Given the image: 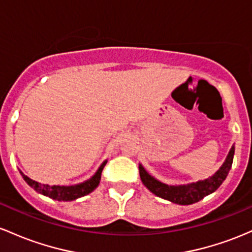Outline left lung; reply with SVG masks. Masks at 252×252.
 I'll return each instance as SVG.
<instances>
[{
	"label": "left lung",
	"instance_id": "left-lung-1",
	"mask_svg": "<svg viewBox=\"0 0 252 252\" xmlns=\"http://www.w3.org/2000/svg\"><path fill=\"white\" fill-rule=\"evenodd\" d=\"M233 156L234 145H232L225 162L220 166L219 170H217L208 179L187 183V185L172 186L160 182L159 180L155 179L152 175H150L141 164H139L140 179L143 185L156 196L168 200L172 203H177V205H191V203L202 200L207 195L214 193L221 186L232 166Z\"/></svg>",
	"mask_w": 252,
	"mask_h": 252
}]
</instances>
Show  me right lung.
<instances>
[{
	"label": "right lung",
	"mask_w": 252,
	"mask_h": 252,
	"mask_svg": "<svg viewBox=\"0 0 252 252\" xmlns=\"http://www.w3.org/2000/svg\"><path fill=\"white\" fill-rule=\"evenodd\" d=\"M106 164L107 160H104V162L100 165V168L97 169V171H96L89 180L75 186L41 185V183L30 179V177L26 176L22 171H20V174L22 175V177L26 181L27 185L34 189L35 191H38V193L45 195V196H49L53 200H58V201H73V200L80 199L82 196H86V195L92 193L93 190H95V189L97 188V186L100 185L101 181V172H102Z\"/></svg>",
	"instance_id": "add662e5"
}]
</instances>
